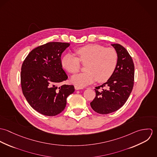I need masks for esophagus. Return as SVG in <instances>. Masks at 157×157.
Here are the masks:
<instances>
[{
  "instance_id": "34e87169",
  "label": "esophagus",
  "mask_w": 157,
  "mask_h": 157,
  "mask_svg": "<svg viewBox=\"0 0 157 157\" xmlns=\"http://www.w3.org/2000/svg\"><path fill=\"white\" fill-rule=\"evenodd\" d=\"M74 88H75V89L76 90H83V87H81V86H77V85L75 86Z\"/></svg>"
}]
</instances>
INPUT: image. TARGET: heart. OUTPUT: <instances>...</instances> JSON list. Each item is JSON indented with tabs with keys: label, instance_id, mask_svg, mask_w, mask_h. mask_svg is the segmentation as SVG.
Returning a JSON list of instances; mask_svg holds the SVG:
<instances>
[{
	"label": "heart",
	"instance_id": "b5f03b06",
	"mask_svg": "<svg viewBox=\"0 0 157 157\" xmlns=\"http://www.w3.org/2000/svg\"><path fill=\"white\" fill-rule=\"evenodd\" d=\"M77 57L71 54H65L61 60L63 69L71 74L78 72L81 64L85 65V72L75 75L72 82L78 86L90 85L95 80L100 83L107 81L114 72L118 63V54L113 48L91 44L75 50Z\"/></svg>",
	"mask_w": 157,
	"mask_h": 157
}]
</instances>
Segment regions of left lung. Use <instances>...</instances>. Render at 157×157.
Wrapping results in <instances>:
<instances>
[{
  "mask_svg": "<svg viewBox=\"0 0 157 157\" xmlns=\"http://www.w3.org/2000/svg\"><path fill=\"white\" fill-rule=\"evenodd\" d=\"M118 54V63L112 76L102 85L95 87V97L90 103L100 114L115 112L128 99L134 83V64L128 51L120 44H112Z\"/></svg>",
  "mask_w": 157,
  "mask_h": 157,
  "instance_id": "1",
  "label": "left lung"
}]
</instances>
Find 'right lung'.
<instances>
[{"instance_id": "1", "label": "right lung", "mask_w": 157, "mask_h": 157, "mask_svg": "<svg viewBox=\"0 0 157 157\" xmlns=\"http://www.w3.org/2000/svg\"><path fill=\"white\" fill-rule=\"evenodd\" d=\"M69 44L48 42L33 49L23 62L21 83L29 105L46 116L62 112L67 97L74 92L73 85L58 84L67 79L61 64V56Z\"/></svg>"}]
</instances>
